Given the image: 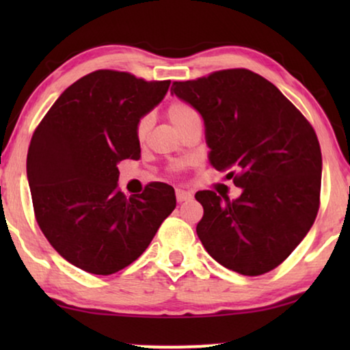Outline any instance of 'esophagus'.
<instances>
[{
    "label": "esophagus",
    "instance_id": "esophagus-1",
    "mask_svg": "<svg viewBox=\"0 0 350 350\" xmlns=\"http://www.w3.org/2000/svg\"><path fill=\"white\" fill-rule=\"evenodd\" d=\"M176 200L178 202H185V200L193 199V193L191 191H185V189H176Z\"/></svg>",
    "mask_w": 350,
    "mask_h": 350
}]
</instances>
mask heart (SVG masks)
Wrapping results in <instances>:
<instances>
[{"label": "heart", "instance_id": "b5f03b06", "mask_svg": "<svg viewBox=\"0 0 350 350\" xmlns=\"http://www.w3.org/2000/svg\"><path fill=\"white\" fill-rule=\"evenodd\" d=\"M167 114H169L170 121L174 122V126L176 129H180L183 124L188 122L189 119L199 116L193 105L181 102V100H175V102H172L169 105V108H167ZM151 126H152V119L150 114H143V116L137 121V126H135V135L138 140L140 142L145 140L146 135L151 131Z\"/></svg>", "mask_w": 350, "mask_h": 350}]
</instances>
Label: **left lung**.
<instances>
[{
    "mask_svg": "<svg viewBox=\"0 0 350 350\" xmlns=\"http://www.w3.org/2000/svg\"><path fill=\"white\" fill-rule=\"evenodd\" d=\"M172 92L200 113L210 164L242 189L236 200L196 193L205 250L242 275L275 269L320 207L322 151L314 127L274 84L245 68L175 81Z\"/></svg>",
    "mask_w": 350,
    "mask_h": 350,
    "instance_id": "obj_1",
    "label": "left lung"
}]
</instances>
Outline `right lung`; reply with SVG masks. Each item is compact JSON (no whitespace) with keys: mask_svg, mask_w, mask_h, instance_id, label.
I'll list each match as a JSON object with an SVG mask.
<instances>
[{"mask_svg":"<svg viewBox=\"0 0 350 350\" xmlns=\"http://www.w3.org/2000/svg\"><path fill=\"white\" fill-rule=\"evenodd\" d=\"M169 85L126 71H92L65 89L35 129L27 176L36 221L79 269L109 275L132 265L174 212L169 185L154 181L131 198L118 188V162L140 159L137 121Z\"/></svg>","mask_w":350,"mask_h":350,"instance_id":"add662e5","label":"right lung"}]
</instances>
